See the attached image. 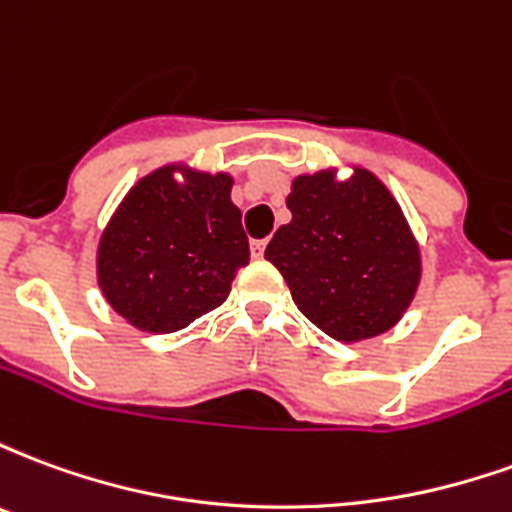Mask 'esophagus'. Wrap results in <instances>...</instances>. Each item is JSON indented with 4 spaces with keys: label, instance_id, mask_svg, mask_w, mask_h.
I'll list each match as a JSON object with an SVG mask.
<instances>
[{
    "label": "esophagus",
    "instance_id": "esophagus-1",
    "mask_svg": "<svg viewBox=\"0 0 512 512\" xmlns=\"http://www.w3.org/2000/svg\"><path fill=\"white\" fill-rule=\"evenodd\" d=\"M266 238H255V241H252V244H249V249H252V257H255V260H260V257H263V252H266Z\"/></svg>",
    "mask_w": 512,
    "mask_h": 512
}]
</instances>
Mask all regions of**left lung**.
<instances>
[{
  "label": "left lung",
  "instance_id": "obj_1",
  "mask_svg": "<svg viewBox=\"0 0 512 512\" xmlns=\"http://www.w3.org/2000/svg\"><path fill=\"white\" fill-rule=\"evenodd\" d=\"M288 208L266 260L304 318L340 343L389 332L422 277L417 238L389 189L362 167L345 180L323 169L293 178Z\"/></svg>",
  "mask_w": 512,
  "mask_h": 512
}]
</instances>
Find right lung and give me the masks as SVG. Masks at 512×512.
I'll use <instances>...</instances> for the list:
<instances>
[{"label": "right lung", "mask_w": 512, "mask_h": 512, "mask_svg": "<svg viewBox=\"0 0 512 512\" xmlns=\"http://www.w3.org/2000/svg\"><path fill=\"white\" fill-rule=\"evenodd\" d=\"M181 178L178 179L177 175ZM227 172L167 164L128 191L98 244V288L131 326L169 334L216 310L249 263Z\"/></svg>", "instance_id": "right-lung-1"}]
</instances>
